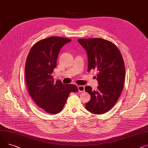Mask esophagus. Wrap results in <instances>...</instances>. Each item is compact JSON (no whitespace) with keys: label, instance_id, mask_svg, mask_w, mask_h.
<instances>
[{"label":"esophagus","instance_id":"1","mask_svg":"<svg viewBox=\"0 0 148 148\" xmlns=\"http://www.w3.org/2000/svg\"><path fill=\"white\" fill-rule=\"evenodd\" d=\"M77 88H78V90H79V92L85 91V86L84 85H78Z\"/></svg>","mask_w":148,"mask_h":148}]
</instances>
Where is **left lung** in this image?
I'll return each instance as SVG.
<instances>
[{
  "instance_id": "left-lung-1",
  "label": "left lung",
  "mask_w": 148,
  "mask_h": 148,
  "mask_svg": "<svg viewBox=\"0 0 148 148\" xmlns=\"http://www.w3.org/2000/svg\"><path fill=\"white\" fill-rule=\"evenodd\" d=\"M88 56V72L97 71V90L90 86L85 91L91 95L86 109L94 114L108 112L119 99L124 88L125 64L121 52L112 42L101 38L79 39Z\"/></svg>"
}]
</instances>
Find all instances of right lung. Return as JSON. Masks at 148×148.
<instances>
[{"mask_svg": "<svg viewBox=\"0 0 148 148\" xmlns=\"http://www.w3.org/2000/svg\"><path fill=\"white\" fill-rule=\"evenodd\" d=\"M71 39L51 36L36 42L26 60L25 76L27 89L36 105L47 113L60 112L71 92L78 91L73 84L55 81L52 76L59 52Z\"/></svg>", "mask_w": 148, "mask_h": 148, "instance_id": "right-lung-1", "label": "right lung"}]
</instances>
